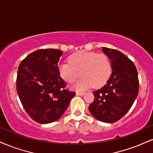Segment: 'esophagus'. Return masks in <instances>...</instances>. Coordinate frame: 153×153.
<instances>
[{
	"label": "esophagus",
	"instance_id": "1",
	"mask_svg": "<svg viewBox=\"0 0 153 153\" xmlns=\"http://www.w3.org/2000/svg\"><path fill=\"white\" fill-rule=\"evenodd\" d=\"M85 94L84 92H77L76 95H83Z\"/></svg>",
	"mask_w": 153,
	"mask_h": 153
}]
</instances>
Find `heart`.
Here are the masks:
<instances>
[{
  "mask_svg": "<svg viewBox=\"0 0 153 153\" xmlns=\"http://www.w3.org/2000/svg\"><path fill=\"white\" fill-rule=\"evenodd\" d=\"M68 62L59 65V75L68 83L74 82L81 75L82 78L74 85L77 91L93 85L100 88L105 84L112 73V62L104 53L79 51L69 56Z\"/></svg>",
  "mask_w": 153,
  "mask_h": 153,
  "instance_id": "b5f03b06",
  "label": "heart"
}]
</instances>
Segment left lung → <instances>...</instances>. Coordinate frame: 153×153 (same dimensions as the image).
Segmentation results:
<instances>
[{
	"mask_svg": "<svg viewBox=\"0 0 153 153\" xmlns=\"http://www.w3.org/2000/svg\"><path fill=\"white\" fill-rule=\"evenodd\" d=\"M112 62L111 75L100 89L93 92L95 99L90 112L97 120L112 123L128 113L137 96L139 80L135 65L123 53L102 48Z\"/></svg>",
	"mask_w": 153,
	"mask_h": 153,
	"instance_id": "8db88e82",
	"label": "left lung"
}]
</instances>
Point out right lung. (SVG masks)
Here are the masks:
<instances>
[{"label": "right lung", "mask_w": 153, "mask_h": 153, "mask_svg": "<svg viewBox=\"0 0 153 153\" xmlns=\"http://www.w3.org/2000/svg\"><path fill=\"white\" fill-rule=\"evenodd\" d=\"M62 52L40 49L29 54L18 66L16 90L25 112L37 123L47 124L62 116L75 93L66 88L58 62Z\"/></svg>", "instance_id": "obj_1"}]
</instances>
